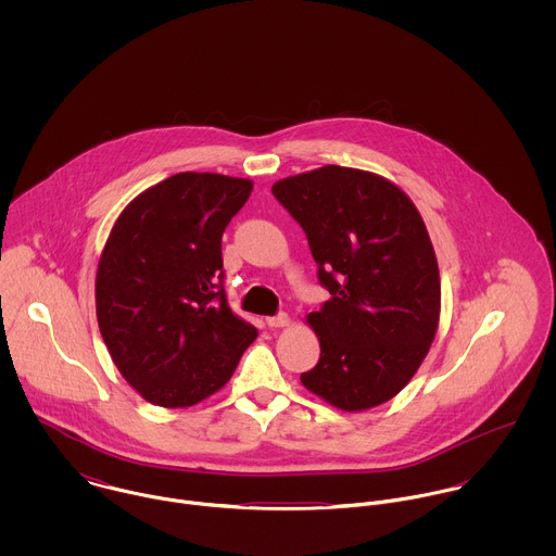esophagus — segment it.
<instances>
[{
    "mask_svg": "<svg viewBox=\"0 0 556 556\" xmlns=\"http://www.w3.org/2000/svg\"><path fill=\"white\" fill-rule=\"evenodd\" d=\"M265 323H267L269 327H285V325H289V315H287V313H278L276 317L265 318Z\"/></svg>",
    "mask_w": 556,
    "mask_h": 556,
    "instance_id": "1",
    "label": "esophagus"
}]
</instances>
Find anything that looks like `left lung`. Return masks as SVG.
Here are the masks:
<instances>
[{"mask_svg":"<svg viewBox=\"0 0 556 556\" xmlns=\"http://www.w3.org/2000/svg\"><path fill=\"white\" fill-rule=\"evenodd\" d=\"M274 197L304 229L329 300L308 323L320 342L302 383L342 410L396 396L434 340L441 278L413 201L381 175L327 164L280 179Z\"/></svg>","mask_w":556,"mask_h":556,"instance_id":"left-lung-1","label":"left lung"}]
</instances>
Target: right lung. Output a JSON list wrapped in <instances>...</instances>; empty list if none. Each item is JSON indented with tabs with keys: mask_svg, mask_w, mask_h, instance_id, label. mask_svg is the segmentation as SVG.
Wrapping results in <instances>:
<instances>
[{
	"mask_svg": "<svg viewBox=\"0 0 556 556\" xmlns=\"http://www.w3.org/2000/svg\"><path fill=\"white\" fill-rule=\"evenodd\" d=\"M250 192V179L177 173L111 229L96 274L98 327L122 377L152 404L216 394L256 338L229 308L220 243Z\"/></svg>",
	"mask_w": 556,
	"mask_h": 556,
	"instance_id": "obj_1",
	"label": "right lung"
}]
</instances>
